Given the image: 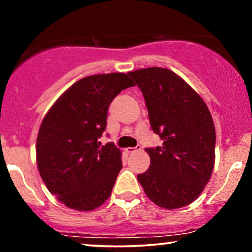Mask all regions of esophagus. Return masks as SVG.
I'll list each match as a JSON object with an SVG mask.
<instances>
[{
  "instance_id": "obj_1",
  "label": "esophagus",
  "mask_w": 252,
  "mask_h": 252,
  "mask_svg": "<svg viewBox=\"0 0 252 252\" xmlns=\"http://www.w3.org/2000/svg\"><path fill=\"white\" fill-rule=\"evenodd\" d=\"M141 147L140 144H137L136 147H133V148H127V153H129V154H133V153H135V151H139V150H141Z\"/></svg>"
}]
</instances>
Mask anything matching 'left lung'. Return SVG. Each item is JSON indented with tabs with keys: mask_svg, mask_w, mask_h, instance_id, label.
<instances>
[{
	"mask_svg": "<svg viewBox=\"0 0 252 252\" xmlns=\"http://www.w3.org/2000/svg\"><path fill=\"white\" fill-rule=\"evenodd\" d=\"M142 92L151 129L163 146L146 148L150 167L137 175L144 192L164 209L194 202L208 184L215 165L216 129L201 96L163 67L129 72Z\"/></svg>",
	"mask_w": 252,
	"mask_h": 252,
	"instance_id": "1",
	"label": "left lung"
}]
</instances>
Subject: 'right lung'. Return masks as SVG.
I'll list each match as a JSON object with an SVG mask.
<instances>
[{
	"label": "right lung",
	"instance_id": "1",
	"mask_svg": "<svg viewBox=\"0 0 252 252\" xmlns=\"http://www.w3.org/2000/svg\"><path fill=\"white\" fill-rule=\"evenodd\" d=\"M133 86L125 73L89 75L72 85L44 117L36 140L37 168L48 190L67 208L91 211L111 195L122 153L98 139L113 98Z\"/></svg>",
	"mask_w": 252,
	"mask_h": 252
}]
</instances>
